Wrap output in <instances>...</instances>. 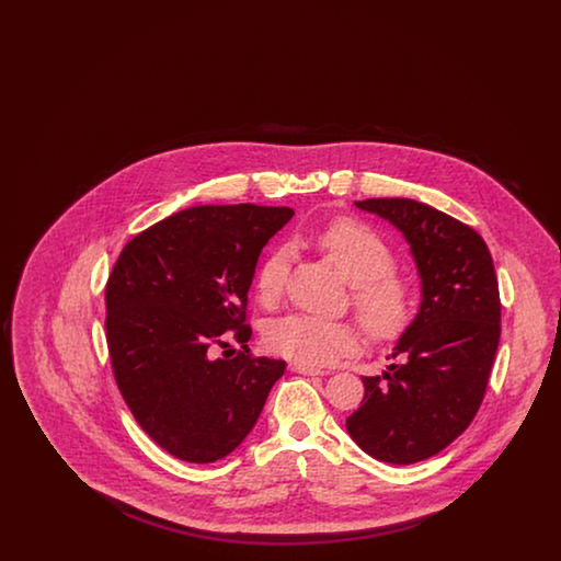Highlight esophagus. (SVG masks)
<instances>
[{
	"label": "esophagus",
	"instance_id": "esophagus-1",
	"mask_svg": "<svg viewBox=\"0 0 561 561\" xmlns=\"http://www.w3.org/2000/svg\"><path fill=\"white\" fill-rule=\"evenodd\" d=\"M290 370L296 374H305V376H323V370H320V368H311V366H302V364H296V362H293L290 364Z\"/></svg>",
	"mask_w": 561,
	"mask_h": 561
}]
</instances>
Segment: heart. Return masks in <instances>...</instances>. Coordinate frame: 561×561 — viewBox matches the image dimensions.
<instances>
[{"instance_id": "1", "label": "heart", "mask_w": 561, "mask_h": 561, "mask_svg": "<svg viewBox=\"0 0 561 561\" xmlns=\"http://www.w3.org/2000/svg\"><path fill=\"white\" fill-rule=\"evenodd\" d=\"M316 241L353 288V307L368 334L380 341L398 339L414 318L416 296L408 279L391 273L396 267L391 245L355 220L330 222ZM288 265V250L277 248L259 268L256 293L265 305L284 293ZM265 341L273 353L311 368L334 364L359 347V334L353 325L307 313L273 321Z\"/></svg>"}]
</instances>
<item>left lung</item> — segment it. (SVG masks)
<instances>
[{"label": "left lung", "instance_id": "8db88e82", "mask_svg": "<svg viewBox=\"0 0 561 561\" xmlns=\"http://www.w3.org/2000/svg\"><path fill=\"white\" fill-rule=\"evenodd\" d=\"M391 222L421 279V305L382 376H364L347 419L353 442L376 460L412 465L442 453L480 410L501 339V298L480 233L405 197L355 202Z\"/></svg>", "mask_w": 561, "mask_h": 561}]
</instances>
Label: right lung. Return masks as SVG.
Returning a JSON list of instances; mask_svg holds the SVG:
<instances>
[{
    "label": "right lung",
    "instance_id": "add662e5",
    "mask_svg": "<svg viewBox=\"0 0 561 561\" xmlns=\"http://www.w3.org/2000/svg\"><path fill=\"white\" fill-rule=\"evenodd\" d=\"M293 208L193 206L138 233L105 290L117 387L145 433L187 462L233 453L254 428L286 362L216 357L236 330L248 343L245 302L259 256Z\"/></svg>",
    "mask_w": 561,
    "mask_h": 561
}]
</instances>
